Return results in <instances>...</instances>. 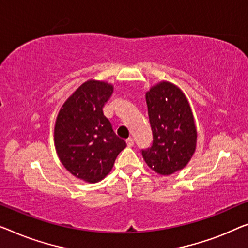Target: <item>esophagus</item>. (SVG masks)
Listing matches in <instances>:
<instances>
[{
    "label": "esophagus",
    "mask_w": 248,
    "mask_h": 248,
    "mask_svg": "<svg viewBox=\"0 0 248 248\" xmlns=\"http://www.w3.org/2000/svg\"><path fill=\"white\" fill-rule=\"evenodd\" d=\"M125 142H127L128 147H132V146L135 145V140L132 139V138H128L127 140H125Z\"/></svg>",
    "instance_id": "34e87169"
}]
</instances>
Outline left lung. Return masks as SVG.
Returning a JSON list of instances; mask_svg holds the SVG:
<instances>
[{"label": "left lung", "instance_id": "obj_1", "mask_svg": "<svg viewBox=\"0 0 248 248\" xmlns=\"http://www.w3.org/2000/svg\"><path fill=\"white\" fill-rule=\"evenodd\" d=\"M146 102L153 142L141 149L142 157L153 170L171 175L188 164L196 148L189 103L179 88L165 81L147 92Z\"/></svg>", "mask_w": 248, "mask_h": 248}]
</instances>
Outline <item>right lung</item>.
<instances>
[{"label": "right lung", "mask_w": 248, "mask_h": 248, "mask_svg": "<svg viewBox=\"0 0 248 248\" xmlns=\"http://www.w3.org/2000/svg\"><path fill=\"white\" fill-rule=\"evenodd\" d=\"M112 91L102 81H87L64 102L55 123L54 143L62 165L88 183L105 178L127 147L103 114Z\"/></svg>", "instance_id": "add662e5"}]
</instances>
